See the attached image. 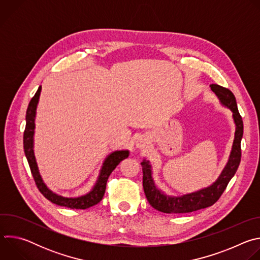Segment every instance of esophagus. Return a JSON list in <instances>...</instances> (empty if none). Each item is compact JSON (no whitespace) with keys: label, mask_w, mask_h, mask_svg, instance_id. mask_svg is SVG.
<instances>
[{"label":"esophagus","mask_w":260,"mask_h":260,"mask_svg":"<svg viewBox=\"0 0 260 260\" xmlns=\"http://www.w3.org/2000/svg\"><path fill=\"white\" fill-rule=\"evenodd\" d=\"M137 148H140V149H143V148H145L146 147V145H147V142H146V140L145 139H139L138 141H137Z\"/></svg>","instance_id":"obj_1"}]
</instances>
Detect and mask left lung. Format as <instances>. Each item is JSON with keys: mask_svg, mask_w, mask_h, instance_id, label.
<instances>
[{"mask_svg": "<svg viewBox=\"0 0 260 260\" xmlns=\"http://www.w3.org/2000/svg\"><path fill=\"white\" fill-rule=\"evenodd\" d=\"M210 87L219 99L221 105L229 108L233 112V118L236 124V133L229 161L218 179L212 185H210L209 187L180 197H173L166 194L164 191L157 188L152 178L151 165L149 161L144 159L141 162L143 170L144 192L148 202L157 211L169 214H182L190 213L214 205L219 200L221 194L223 193L229 182L235 176L239 168L242 155L241 141L243 138L244 125L242 117L239 113L236 98L230 89L222 87L218 84H211Z\"/></svg>", "mask_w": 260, "mask_h": 260, "instance_id": "1", "label": "left lung"}]
</instances>
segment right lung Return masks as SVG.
<instances>
[{
	"label": "right lung",
	"instance_id": "1",
	"mask_svg": "<svg viewBox=\"0 0 260 260\" xmlns=\"http://www.w3.org/2000/svg\"><path fill=\"white\" fill-rule=\"evenodd\" d=\"M42 87L39 86L38 90L35 93L32 99L30 100L27 110H26V115H25V129L23 133V148H24V154L26 156L31 175L34 177V180L36 182L37 187L40 190V192L51 203L71 208V209H80L84 210L87 208H90L98 203H100L105 194L106 190V185L109 176L111 175L114 171V169L119 165V162L125 158L128 157L129 152L128 150H117L112 153H110L100 171V175L98 177V180L95 184L93 185L92 189L81 197L78 198H66L62 196H59L52 190H50L46 184L43 182L42 177L39 173L38 166H37V161L35 158L34 154V135H35V119H36V111H37V106H38L39 103V98L41 93Z\"/></svg>",
	"mask_w": 260,
	"mask_h": 260
}]
</instances>
